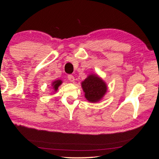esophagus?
I'll return each instance as SVG.
<instances>
[{"label": "esophagus", "mask_w": 159, "mask_h": 159, "mask_svg": "<svg viewBox=\"0 0 159 159\" xmlns=\"http://www.w3.org/2000/svg\"><path fill=\"white\" fill-rule=\"evenodd\" d=\"M68 79H69L70 82H74V80H75L74 76H73V75H71V74L68 75Z\"/></svg>", "instance_id": "esophagus-1"}]
</instances>
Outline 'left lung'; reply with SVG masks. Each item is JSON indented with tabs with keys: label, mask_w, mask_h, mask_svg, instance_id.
<instances>
[{
	"label": "left lung",
	"mask_w": 159,
	"mask_h": 159,
	"mask_svg": "<svg viewBox=\"0 0 159 159\" xmlns=\"http://www.w3.org/2000/svg\"><path fill=\"white\" fill-rule=\"evenodd\" d=\"M85 98L89 102H96L101 99L107 92V85L97 75H90L81 83Z\"/></svg>",
	"instance_id": "obj_1"
}]
</instances>
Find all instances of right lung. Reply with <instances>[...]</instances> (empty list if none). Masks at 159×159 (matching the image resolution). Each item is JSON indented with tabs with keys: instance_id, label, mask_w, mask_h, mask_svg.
<instances>
[{
	"instance_id": "right-lung-1",
	"label": "right lung",
	"mask_w": 159,
	"mask_h": 159,
	"mask_svg": "<svg viewBox=\"0 0 159 159\" xmlns=\"http://www.w3.org/2000/svg\"><path fill=\"white\" fill-rule=\"evenodd\" d=\"M61 84V80H55V82H53L52 83V86H53V88H54V89H55V90H57L58 87Z\"/></svg>"
}]
</instances>
